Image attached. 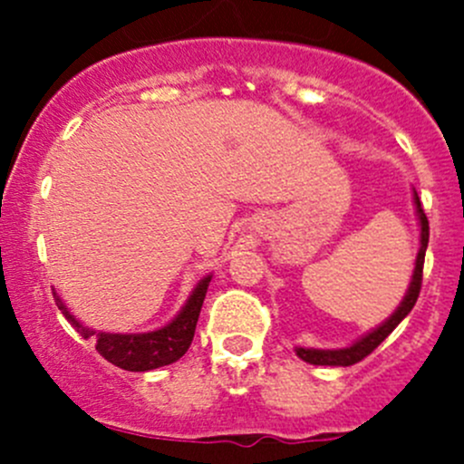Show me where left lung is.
Wrapping results in <instances>:
<instances>
[{"label": "left lung", "mask_w": 464, "mask_h": 464, "mask_svg": "<svg viewBox=\"0 0 464 464\" xmlns=\"http://www.w3.org/2000/svg\"><path fill=\"white\" fill-rule=\"evenodd\" d=\"M415 199V210H418V219H420V251L418 258H415V269H413V278H411L409 289H406L404 301L400 303L395 312L388 316L382 325L375 327L372 332H368L366 336H362L359 341H354L353 345L348 348H339V350H316V348H296V354L307 363H314V366H353V363H359L363 357L372 353L401 321L409 316V312L413 310V305L418 303L420 296V287H422V269H424V254H427V245H429V219L424 215L422 204H420L418 193L413 195Z\"/></svg>", "instance_id": "1"}]
</instances>
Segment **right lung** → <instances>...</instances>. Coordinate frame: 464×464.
Segmentation results:
<instances>
[{
	"mask_svg": "<svg viewBox=\"0 0 464 464\" xmlns=\"http://www.w3.org/2000/svg\"><path fill=\"white\" fill-rule=\"evenodd\" d=\"M210 278L213 276H206V278L199 280L186 305L168 325L159 327L154 332H141V334H111V332H96L92 327H85L81 321L73 319V314L67 310V305H64L58 294L53 292V296L58 310L63 312L64 319L76 327L78 334L82 339H89V336L96 339V350L101 357H105L107 362L123 368V371L145 372L177 362L190 348Z\"/></svg>",
	"mask_w": 464,
	"mask_h": 464,
	"instance_id": "1",
	"label": "right lung"
}]
</instances>
